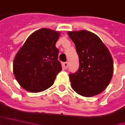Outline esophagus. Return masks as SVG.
<instances>
[{"label":"esophagus","mask_w":125,"mask_h":125,"mask_svg":"<svg viewBox=\"0 0 125 125\" xmlns=\"http://www.w3.org/2000/svg\"><path fill=\"white\" fill-rule=\"evenodd\" d=\"M62 67H64L65 69H67L68 68V62H64L62 63Z\"/></svg>","instance_id":"esophagus-1"}]
</instances>
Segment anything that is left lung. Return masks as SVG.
Returning a JSON list of instances; mask_svg holds the SVG:
<instances>
[{"label":"left lung","mask_w":125,"mask_h":125,"mask_svg":"<svg viewBox=\"0 0 125 125\" xmlns=\"http://www.w3.org/2000/svg\"><path fill=\"white\" fill-rule=\"evenodd\" d=\"M67 34L76 45L80 62L78 71L69 74L72 88L80 96H96L107 88L113 76L110 52L101 39L89 31H72Z\"/></svg>","instance_id":"obj_1"}]
</instances>
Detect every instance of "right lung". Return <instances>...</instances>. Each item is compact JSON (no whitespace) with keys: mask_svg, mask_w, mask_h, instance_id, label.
<instances>
[{"mask_svg":"<svg viewBox=\"0 0 125 125\" xmlns=\"http://www.w3.org/2000/svg\"><path fill=\"white\" fill-rule=\"evenodd\" d=\"M61 33L42 28L31 33L18 50L13 62L16 79L24 89L41 92L52 86L62 70L56 43Z\"/></svg>","mask_w":125,"mask_h":125,"instance_id":"obj_1","label":"right lung"}]
</instances>
